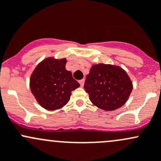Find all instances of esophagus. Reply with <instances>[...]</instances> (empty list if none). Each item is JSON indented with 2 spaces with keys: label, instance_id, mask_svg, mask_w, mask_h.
Segmentation results:
<instances>
[{
  "label": "esophagus",
  "instance_id": "obj_1",
  "mask_svg": "<svg viewBox=\"0 0 161 161\" xmlns=\"http://www.w3.org/2000/svg\"><path fill=\"white\" fill-rule=\"evenodd\" d=\"M79 83H80V86H84V79H82V80H79Z\"/></svg>",
  "mask_w": 161,
  "mask_h": 161
}]
</instances>
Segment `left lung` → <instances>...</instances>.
I'll return each mask as SVG.
<instances>
[{
  "instance_id": "1",
  "label": "left lung",
  "mask_w": 161,
  "mask_h": 161,
  "mask_svg": "<svg viewBox=\"0 0 161 161\" xmlns=\"http://www.w3.org/2000/svg\"><path fill=\"white\" fill-rule=\"evenodd\" d=\"M84 89L94 105L105 111L122 107L132 91V83L123 69L111 64L93 65Z\"/></svg>"
}]
</instances>
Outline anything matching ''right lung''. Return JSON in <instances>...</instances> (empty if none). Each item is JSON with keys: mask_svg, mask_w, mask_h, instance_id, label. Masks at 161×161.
I'll use <instances>...</instances> for the list:
<instances>
[{"mask_svg": "<svg viewBox=\"0 0 161 161\" xmlns=\"http://www.w3.org/2000/svg\"><path fill=\"white\" fill-rule=\"evenodd\" d=\"M67 59L49 57L37 65L30 78V88L36 101L49 111L61 108L67 105L71 92L80 87L66 69Z\"/></svg>", "mask_w": 161, "mask_h": 161, "instance_id": "obj_1", "label": "right lung"}]
</instances>
